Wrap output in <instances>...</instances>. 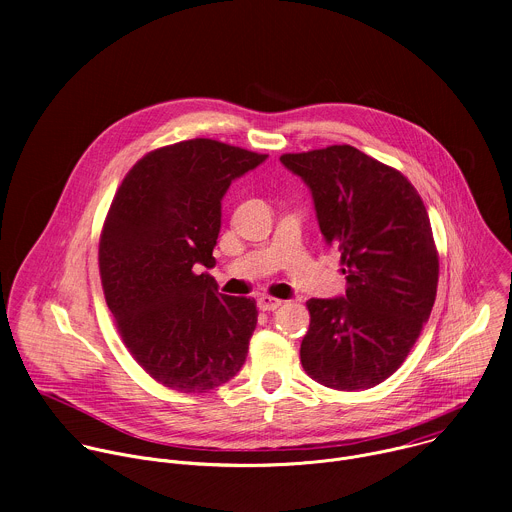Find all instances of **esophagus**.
<instances>
[{"label":"esophagus","mask_w":512,"mask_h":512,"mask_svg":"<svg viewBox=\"0 0 512 512\" xmlns=\"http://www.w3.org/2000/svg\"><path fill=\"white\" fill-rule=\"evenodd\" d=\"M281 304H283L281 300L271 298V296H261V298L257 300V306H259V310H263V312H273V310H277Z\"/></svg>","instance_id":"1"}]
</instances>
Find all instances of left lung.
Wrapping results in <instances>:
<instances>
[{
	"label": "left lung",
	"mask_w": 512,
	"mask_h": 512,
	"mask_svg": "<svg viewBox=\"0 0 512 512\" xmlns=\"http://www.w3.org/2000/svg\"><path fill=\"white\" fill-rule=\"evenodd\" d=\"M279 160L312 190L346 273V296L306 304L302 367L330 389H371L401 367L435 302L440 259L423 200L399 170L352 145Z\"/></svg>",
	"instance_id": "obj_1"
}]
</instances>
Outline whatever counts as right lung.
<instances>
[{
    "instance_id": "add662e5",
    "label": "right lung",
    "mask_w": 512,
    "mask_h": 512,
    "mask_svg": "<svg viewBox=\"0 0 512 512\" xmlns=\"http://www.w3.org/2000/svg\"><path fill=\"white\" fill-rule=\"evenodd\" d=\"M216 139L145 154L123 178L99 241V271L115 326L139 367L180 393H206L245 364L257 326L251 298L218 294L221 200L265 162Z\"/></svg>"
}]
</instances>
